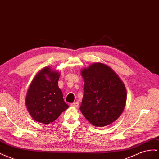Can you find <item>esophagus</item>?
Masks as SVG:
<instances>
[{
    "mask_svg": "<svg viewBox=\"0 0 159 159\" xmlns=\"http://www.w3.org/2000/svg\"><path fill=\"white\" fill-rule=\"evenodd\" d=\"M71 106H73V107H75V108H78V107L79 106V102H76L72 103V104H71Z\"/></svg>",
    "mask_w": 159,
    "mask_h": 159,
    "instance_id": "1",
    "label": "esophagus"
}]
</instances>
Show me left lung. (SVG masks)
<instances>
[{
	"label": "left lung",
	"instance_id": "1",
	"mask_svg": "<svg viewBox=\"0 0 159 159\" xmlns=\"http://www.w3.org/2000/svg\"><path fill=\"white\" fill-rule=\"evenodd\" d=\"M84 80L81 113L96 127L113 123L125 108L127 92L124 82L111 68L93 63L81 71Z\"/></svg>",
	"mask_w": 159,
	"mask_h": 159
}]
</instances>
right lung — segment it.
<instances>
[{
    "mask_svg": "<svg viewBox=\"0 0 159 159\" xmlns=\"http://www.w3.org/2000/svg\"><path fill=\"white\" fill-rule=\"evenodd\" d=\"M60 73L45 67L34 77L28 88L25 104L34 120L45 124L54 122L69 108L58 86Z\"/></svg>",
    "mask_w": 159,
    "mask_h": 159,
    "instance_id": "1",
    "label": "right lung"
}]
</instances>
